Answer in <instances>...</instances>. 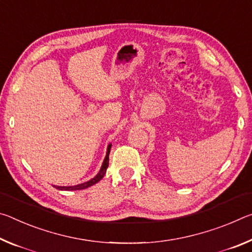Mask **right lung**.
Here are the masks:
<instances>
[{
  "label": "right lung",
  "instance_id": "obj_1",
  "mask_svg": "<svg viewBox=\"0 0 252 252\" xmlns=\"http://www.w3.org/2000/svg\"><path fill=\"white\" fill-rule=\"evenodd\" d=\"M110 148L111 145L109 144L108 148H107V154H106V158L104 159V163L101 165V168L100 171H99L98 174L92 179L88 182H85V183H81V184H78V185H73V187H55L58 189H63V191H76V189H87L89 187H92V185L98 183L99 181H100L102 177L105 176L106 174V171H107V167H108V163H109V153H110Z\"/></svg>",
  "mask_w": 252,
  "mask_h": 252
}]
</instances>
